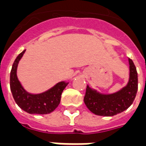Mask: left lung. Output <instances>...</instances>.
Here are the masks:
<instances>
[{
	"mask_svg": "<svg viewBox=\"0 0 146 146\" xmlns=\"http://www.w3.org/2000/svg\"><path fill=\"white\" fill-rule=\"evenodd\" d=\"M129 78L125 86L117 92L103 94L87 85L84 103L95 115L113 116L125 111L132 105L138 90V73L134 63L129 59Z\"/></svg>",
	"mask_w": 146,
	"mask_h": 146,
	"instance_id": "left-lung-1",
	"label": "left lung"
}]
</instances>
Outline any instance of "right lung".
Returning a JSON list of instances; mask_svg holds the SVG:
<instances>
[{"instance_id":"obj_1","label":"right lung","mask_w":146,"mask_h":146,"mask_svg":"<svg viewBox=\"0 0 146 146\" xmlns=\"http://www.w3.org/2000/svg\"><path fill=\"white\" fill-rule=\"evenodd\" d=\"M24 50L15 59L10 75L11 91L15 102L21 110L30 114H49L56 110L60 103L61 94L69 83L59 82L48 90L38 94L27 92L18 80L17 70L19 61L25 53Z\"/></svg>"}]
</instances>
